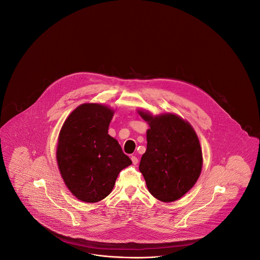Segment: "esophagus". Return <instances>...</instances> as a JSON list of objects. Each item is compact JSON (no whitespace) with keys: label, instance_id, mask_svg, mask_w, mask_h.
Returning a JSON list of instances; mask_svg holds the SVG:
<instances>
[{"label":"esophagus","instance_id":"34e87169","mask_svg":"<svg viewBox=\"0 0 260 260\" xmlns=\"http://www.w3.org/2000/svg\"><path fill=\"white\" fill-rule=\"evenodd\" d=\"M131 159H132V161H133V164H134V165H136V164L138 162V159L136 158V156H132V158H131Z\"/></svg>","mask_w":260,"mask_h":260}]
</instances>
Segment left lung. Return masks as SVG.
<instances>
[{
	"mask_svg": "<svg viewBox=\"0 0 260 260\" xmlns=\"http://www.w3.org/2000/svg\"><path fill=\"white\" fill-rule=\"evenodd\" d=\"M138 114L150 126L139 171L155 198L165 203L176 201L195 185L201 174L198 136L191 124L174 114L152 116L140 110Z\"/></svg>",
	"mask_w": 260,
	"mask_h": 260,
	"instance_id": "left-lung-1",
	"label": "left lung"
}]
</instances>
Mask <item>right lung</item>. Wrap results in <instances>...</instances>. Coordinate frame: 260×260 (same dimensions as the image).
<instances>
[{
	"mask_svg": "<svg viewBox=\"0 0 260 260\" xmlns=\"http://www.w3.org/2000/svg\"><path fill=\"white\" fill-rule=\"evenodd\" d=\"M114 111L85 103L72 112L58 137L56 160L62 178L75 197L86 203L106 198L120 172L132 161L108 135Z\"/></svg>",
	"mask_w": 260,
	"mask_h": 260,
	"instance_id": "add662e5",
	"label": "right lung"
}]
</instances>
